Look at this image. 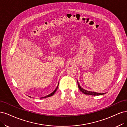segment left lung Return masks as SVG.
<instances>
[{
	"label": "left lung",
	"mask_w": 127,
	"mask_h": 127,
	"mask_svg": "<svg viewBox=\"0 0 127 127\" xmlns=\"http://www.w3.org/2000/svg\"><path fill=\"white\" fill-rule=\"evenodd\" d=\"M77 84H78V87L80 90L82 91V92H83L84 94H85V95H104L105 93H97V92H92V91H89L86 90L85 89H83L82 88H81L78 82H77Z\"/></svg>",
	"instance_id": "1"
}]
</instances>
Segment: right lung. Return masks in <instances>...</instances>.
Instances as JSON below:
<instances>
[{
	"instance_id": "1",
	"label": "right lung",
	"mask_w": 127,
	"mask_h": 127,
	"mask_svg": "<svg viewBox=\"0 0 127 127\" xmlns=\"http://www.w3.org/2000/svg\"><path fill=\"white\" fill-rule=\"evenodd\" d=\"M58 86H59V84H58V87H57L55 89V90H54V91H53L52 93H51V94H50V95H46V96H44V97H41V98H45V97H49V96H51L54 95V94L55 93V92H56V90H57V89H58ZM30 97H31V96H30Z\"/></svg>"
}]
</instances>
